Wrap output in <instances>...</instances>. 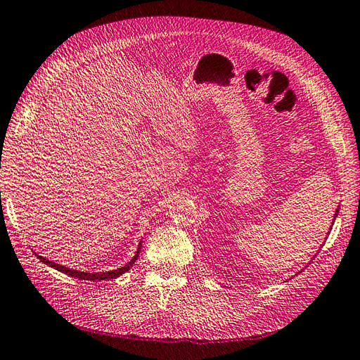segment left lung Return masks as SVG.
Returning a JSON list of instances; mask_svg holds the SVG:
<instances>
[{"instance_id":"obj_1","label":"left lung","mask_w":360,"mask_h":360,"mask_svg":"<svg viewBox=\"0 0 360 360\" xmlns=\"http://www.w3.org/2000/svg\"><path fill=\"white\" fill-rule=\"evenodd\" d=\"M338 213H339V207H338V210H336V213H335V216H333V224H335V220H336V217H338ZM331 229V228H330Z\"/></svg>"}]
</instances>
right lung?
Returning <instances> with one entry per match:
<instances>
[{"label":"right lung","instance_id":"add662e5","mask_svg":"<svg viewBox=\"0 0 360 360\" xmlns=\"http://www.w3.org/2000/svg\"><path fill=\"white\" fill-rule=\"evenodd\" d=\"M141 243H143V240H140V245H138V250H136L135 255L132 257V260H131V262H127L126 264H123L122 268L114 269V271H108V272H82V271H75V269H70V268H67V266H62V264H58V263H54V262H51V260H47V259H45V257L38 255L36 252H34V255L38 257V259H39L44 264H47V266H50V268L56 269V271H59V272H62V274H67V275H71V276H76V278H79V280H88V281H103V280L118 278L120 275H123L124 272H127L129 269H131L132 266H134V263L136 262L138 257H140Z\"/></svg>","mask_w":360,"mask_h":360}]
</instances>
